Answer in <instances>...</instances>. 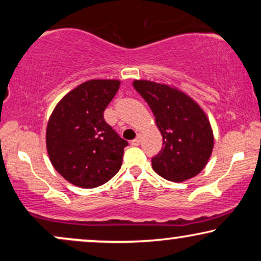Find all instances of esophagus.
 <instances>
[{
    "instance_id": "obj_1",
    "label": "esophagus",
    "mask_w": 261,
    "mask_h": 261,
    "mask_svg": "<svg viewBox=\"0 0 261 261\" xmlns=\"http://www.w3.org/2000/svg\"><path fill=\"white\" fill-rule=\"evenodd\" d=\"M140 143H141V137L140 136H137L136 139L131 141V145H133V146H139Z\"/></svg>"
}]
</instances>
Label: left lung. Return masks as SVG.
Returning a JSON list of instances; mask_svg holds the SVG:
<instances>
[{
	"label": "left lung",
	"instance_id": "left-lung-1",
	"mask_svg": "<svg viewBox=\"0 0 261 261\" xmlns=\"http://www.w3.org/2000/svg\"><path fill=\"white\" fill-rule=\"evenodd\" d=\"M134 87L151 108L163 137V147L152 158V168L170 181H184L205 168L214 135L197 104L167 85L135 81Z\"/></svg>",
	"mask_w": 261,
	"mask_h": 261
}]
</instances>
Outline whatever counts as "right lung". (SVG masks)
I'll list each match as a JSON object with an SVG mask.
<instances>
[{
	"label": "right lung",
	"mask_w": 261,
	"mask_h": 261,
	"mask_svg": "<svg viewBox=\"0 0 261 261\" xmlns=\"http://www.w3.org/2000/svg\"><path fill=\"white\" fill-rule=\"evenodd\" d=\"M120 81L92 80L65 95L50 116L46 148L54 168L67 181L92 189L120 169L127 141L104 120Z\"/></svg>",
	"instance_id": "1"
}]
</instances>
